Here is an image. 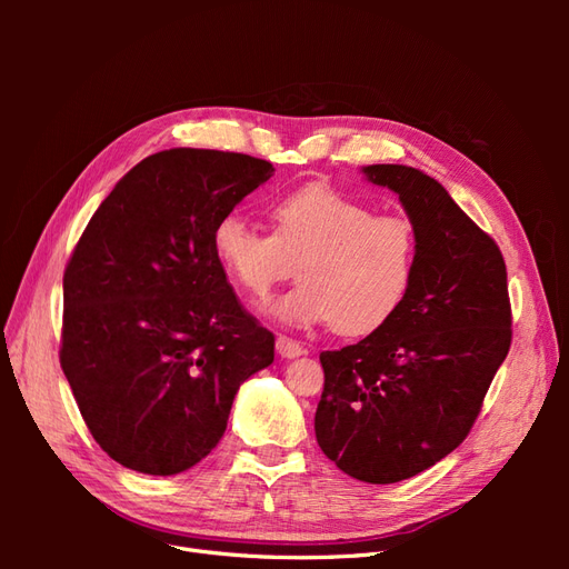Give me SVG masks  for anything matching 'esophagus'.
<instances>
[{"label":"esophagus","instance_id":"esophagus-1","mask_svg":"<svg viewBox=\"0 0 569 569\" xmlns=\"http://www.w3.org/2000/svg\"><path fill=\"white\" fill-rule=\"evenodd\" d=\"M274 349H278V353L282 358H299L303 353L299 343L295 339H289V337H278V341H274Z\"/></svg>","mask_w":569,"mask_h":569}]
</instances>
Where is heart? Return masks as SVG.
<instances>
[{"mask_svg":"<svg viewBox=\"0 0 569 569\" xmlns=\"http://www.w3.org/2000/svg\"><path fill=\"white\" fill-rule=\"evenodd\" d=\"M272 234L242 216H222L213 253L230 278L266 301L299 263L301 284L270 306L291 330L335 322L341 335H368L403 306L418 266V234L401 216H375L370 203L330 184H306L270 206Z\"/></svg>","mask_w":569,"mask_h":569,"instance_id":"heart-1","label":"heart"}]
</instances>
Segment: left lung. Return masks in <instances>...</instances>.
Masks as SVG:
<instances>
[{"instance_id": "obj_1", "label": "left lung", "mask_w": 569, "mask_h": 569, "mask_svg": "<svg viewBox=\"0 0 569 569\" xmlns=\"http://www.w3.org/2000/svg\"><path fill=\"white\" fill-rule=\"evenodd\" d=\"M391 189L418 234L410 291L387 325L322 351L316 439L341 472L393 485L468 437L510 349L503 256L443 184L410 166H363Z\"/></svg>"}]
</instances>
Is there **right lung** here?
Segmentation results:
<instances>
[{"mask_svg": "<svg viewBox=\"0 0 569 569\" xmlns=\"http://www.w3.org/2000/svg\"><path fill=\"white\" fill-rule=\"evenodd\" d=\"M272 173L247 153H151L66 266L61 368L94 441L128 470L194 468L226 435L239 387L272 363V332L237 301L211 244Z\"/></svg>", "mask_w": 569, "mask_h": 569, "instance_id": "obj_1", "label": "right lung"}]
</instances>
